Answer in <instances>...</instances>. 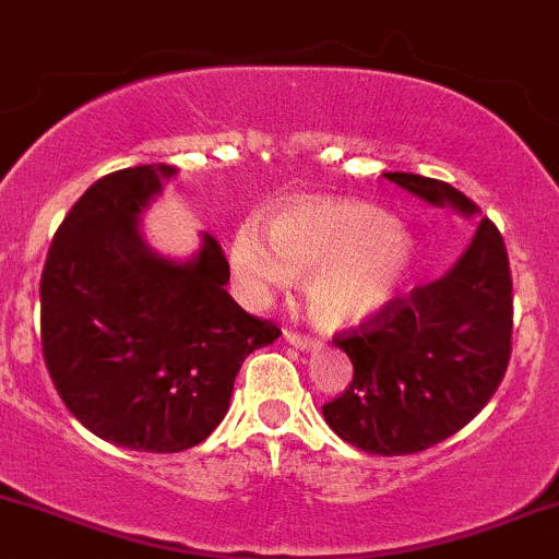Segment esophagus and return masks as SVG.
Here are the masks:
<instances>
[{
	"mask_svg": "<svg viewBox=\"0 0 559 559\" xmlns=\"http://www.w3.org/2000/svg\"><path fill=\"white\" fill-rule=\"evenodd\" d=\"M285 338L293 344V347L298 349H309V347H318V342H314L312 336H307V333L296 331V328H285Z\"/></svg>",
	"mask_w": 559,
	"mask_h": 559,
	"instance_id": "1",
	"label": "esophagus"
}]
</instances>
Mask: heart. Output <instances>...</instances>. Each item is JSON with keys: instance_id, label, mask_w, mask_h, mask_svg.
Returning <instances> with one entry per match:
<instances>
[{"instance_id": "b5f03b06", "label": "heart", "mask_w": 559, "mask_h": 559, "mask_svg": "<svg viewBox=\"0 0 559 559\" xmlns=\"http://www.w3.org/2000/svg\"><path fill=\"white\" fill-rule=\"evenodd\" d=\"M412 255V239L393 217L347 201L287 206L266 223V237L245 223L228 245L234 274L252 296L307 277V307L320 325H349L377 312L401 287Z\"/></svg>"}]
</instances>
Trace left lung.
Listing matches in <instances>:
<instances>
[{
  "label": "left lung",
  "mask_w": 559,
  "mask_h": 559,
  "mask_svg": "<svg viewBox=\"0 0 559 559\" xmlns=\"http://www.w3.org/2000/svg\"><path fill=\"white\" fill-rule=\"evenodd\" d=\"M390 182L465 217L479 206L450 182L388 171ZM509 255L481 217L468 250L441 280L393 298L333 336L353 360V382L322 406L325 423L368 454H414L450 439L492 399L511 358Z\"/></svg>",
  "instance_id": "obj_1"
}]
</instances>
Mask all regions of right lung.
Segmentation results:
<instances>
[{"instance_id": "add662e5", "label": "right lung", "mask_w": 559, "mask_h": 559, "mask_svg": "<svg viewBox=\"0 0 559 559\" xmlns=\"http://www.w3.org/2000/svg\"><path fill=\"white\" fill-rule=\"evenodd\" d=\"M171 175L147 164L96 180L39 280L43 358L61 401L91 433L136 452L201 444L226 417L247 355L282 333L228 296L215 237L182 263L142 239L140 215Z\"/></svg>"}]
</instances>
